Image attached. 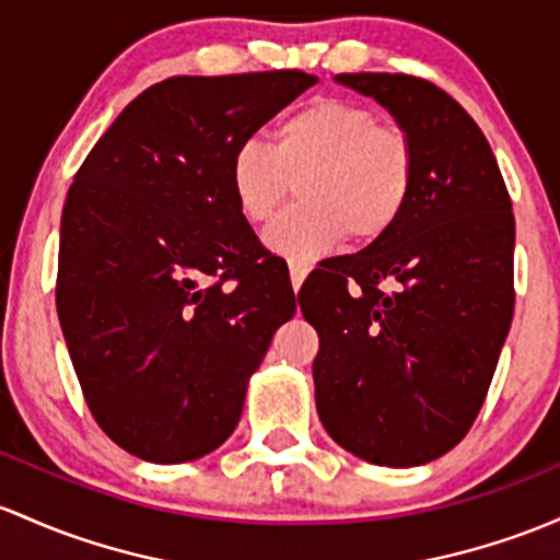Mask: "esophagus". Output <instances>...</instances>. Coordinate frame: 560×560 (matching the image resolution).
I'll return each mask as SVG.
<instances>
[{"label": "esophagus", "mask_w": 560, "mask_h": 560, "mask_svg": "<svg viewBox=\"0 0 560 560\" xmlns=\"http://www.w3.org/2000/svg\"><path fill=\"white\" fill-rule=\"evenodd\" d=\"M305 276H308V266H303V262H290V279H292V290L300 292V287H303Z\"/></svg>", "instance_id": "obj_1"}]
</instances>
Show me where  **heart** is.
I'll list each match as a JSON object with an SVG mask.
<instances>
[{"instance_id":"obj_1","label":"heart","mask_w":560,"mask_h":560,"mask_svg":"<svg viewBox=\"0 0 560 560\" xmlns=\"http://www.w3.org/2000/svg\"><path fill=\"white\" fill-rule=\"evenodd\" d=\"M294 180L300 201L268 225L266 244L308 262L348 233L370 244L401 220L415 188V149L372 108L318 97L281 119L270 145L244 140L231 153V196L249 223H266Z\"/></svg>"}]
</instances>
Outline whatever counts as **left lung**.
Returning <instances> with one entry per match:
<instances>
[{
    "label": "left lung",
    "mask_w": 560,
    "mask_h": 560,
    "mask_svg": "<svg viewBox=\"0 0 560 560\" xmlns=\"http://www.w3.org/2000/svg\"><path fill=\"white\" fill-rule=\"evenodd\" d=\"M415 149L401 220L300 290L318 331L322 425L374 465L415 468L465 439L513 322V205L487 138L454 97L407 73H337Z\"/></svg>",
    "instance_id": "8db88e82"
}]
</instances>
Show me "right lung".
Here are the masks:
<instances>
[{"instance_id": "1", "label": "right lung", "mask_w": 560, "mask_h": 560, "mask_svg": "<svg viewBox=\"0 0 560 560\" xmlns=\"http://www.w3.org/2000/svg\"><path fill=\"white\" fill-rule=\"evenodd\" d=\"M318 79L172 77L88 153L60 218V329L97 425L135 457L190 463L238 425L294 292L236 210L238 143Z\"/></svg>"}]
</instances>
